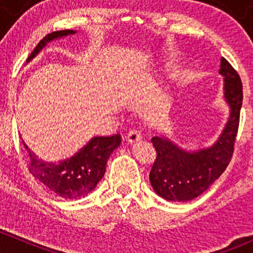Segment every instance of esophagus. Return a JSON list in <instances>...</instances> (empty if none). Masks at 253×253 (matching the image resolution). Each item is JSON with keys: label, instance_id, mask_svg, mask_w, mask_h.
<instances>
[{"label": "esophagus", "instance_id": "1", "mask_svg": "<svg viewBox=\"0 0 253 253\" xmlns=\"http://www.w3.org/2000/svg\"><path fill=\"white\" fill-rule=\"evenodd\" d=\"M141 138H142V134L138 129H131L126 137L127 142L131 143V144L132 143H137L138 141H141Z\"/></svg>", "mask_w": 253, "mask_h": 253}]
</instances>
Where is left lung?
<instances>
[{
  "mask_svg": "<svg viewBox=\"0 0 253 253\" xmlns=\"http://www.w3.org/2000/svg\"><path fill=\"white\" fill-rule=\"evenodd\" d=\"M219 75L223 77V99L229 115L213 144L188 150L167 134L152 138L157 160L149 174L150 185L158 196L170 202H187L202 195L220 177L231 160L242 105V84L224 57L220 58Z\"/></svg>",
  "mask_w": 253,
  "mask_h": 253,
  "instance_id": "1",
  "label": "left lung"
}]
</instances>
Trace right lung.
I'll use <instances>...</instances> for the list:
<instances>
[{"label": "right lung", "instance_id": "1", "mask_svg": "<svg viewBox=\"0 0 253 253\" xmlns=\"http://www.w3.org/2000/svg\"><path fill=\"white\" fill-rule=\"evenodd\" d=\"M75 34H77V30L71 29L47 34L30 53L27 63L37 57L47 44ZM120 143V134L111 137H93L72 157L51 163L39 159L25 143L24 147L30 157L29 171L37 180L65 200H81L86 197L103 178L108 159Z\"/></svg>", "mask_w": 253, "mask_h": 253}]
</instances>
